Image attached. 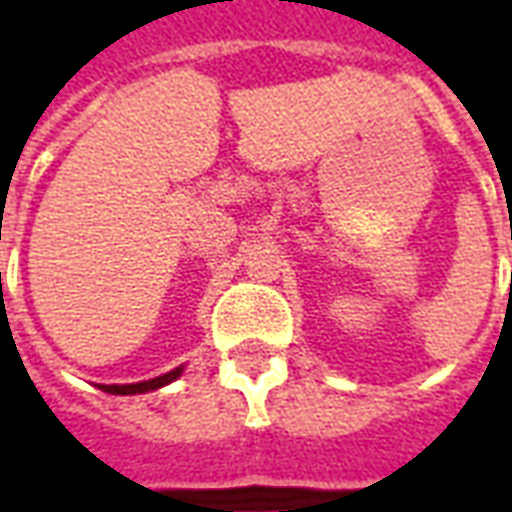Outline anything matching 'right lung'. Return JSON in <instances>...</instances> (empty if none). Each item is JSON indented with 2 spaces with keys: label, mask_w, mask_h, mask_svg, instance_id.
I'll return each mask as SVG.
<instances>
[{
  "label": "right lung",
  "mask_w": 512,
  "mask_h": 512,
  "mask_svg": "<svg viewBox=\"0 0 512 512\" xmlns=\"http://www.w3.org/2000/svg\"><path fill=\"white\" fill-rule=\"evenodd\" d=\"M183 373V365L175 367V370H169L164 376L150 378V381H139V384H101L98 389H104L109 395H145V392H153V389H161V386L172 384L175 378H180Z\"/></svg>",
  "instance_id": "add662e5"
}]
</instances>
